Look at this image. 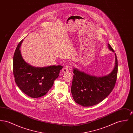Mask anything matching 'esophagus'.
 Listing matches in <instances>:
<instances>
[{
	"label": "esophagus",
	"mask_w": 133,
	"mask_h": 133,
	"mask_svg": "<svg viewBox=\"0 0 133 133\" xmlns=\"http://www.w3.org/2000/svg\"><path fill=\"white\" fill-rule=\"evenodd\" d=\"M69 66H68V65H66L65 67H64V68H63V69H62V71L64 72V73L65 72H68L69 71Z\"/></svg>",
	"instance_id": "obj_1"
}]
</instances>
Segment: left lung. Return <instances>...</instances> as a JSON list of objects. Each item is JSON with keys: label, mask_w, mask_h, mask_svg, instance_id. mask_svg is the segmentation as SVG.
I'll use <instances>...</instances> for the list:
<instances>
[{"label": "left lung", "mask_w": 133, "mask_h": 133, "mask_svg": "<svg viewBox=\"0 0 133 133\" xmlns=\"http://www.w3.org/2000/svg\"><path fill=\"white\" fill-rule=\"evenodd\" d=\"M110 50L114 52L110 44ZM114 69L108 75L103 77L91 76L77 69H73L74 75L71 86V93L74 101L84 107L92 106L104 100L113 90L118 74V60Z\"/></svg>", "instance_id": "obj_1"}]
</instances>
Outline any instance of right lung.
<instances>
[{"mask_svg": "<svg viewBox=\"0 0 133 133\" xmlns=\"http://www.w3.org/2000/svg\"><path fill=\"white\" fill-rule=\"evenodd\" d=\"M22 40L15 51L13 59V72L15 81L19 89L31 98L46 94L63 68L61 65L35 67L24 61L19 49Z\"/></svg>", "mask_w": 133, "mask_h": 133, "instance_id": "right-lung-1", "label": "right lung"}]
</instances>
